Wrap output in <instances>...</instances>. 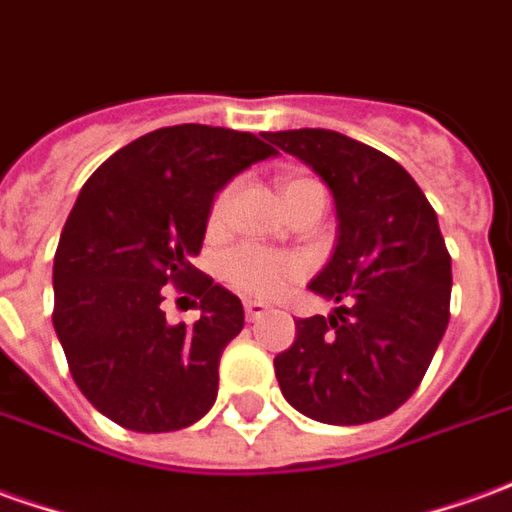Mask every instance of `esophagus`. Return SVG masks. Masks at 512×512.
<instances>
[{
  "mask_svg": "<svg viewBox=\"0 0 512 512\" xmlns=\"http://www.w3.org/2000/svg\"><path fill=\"white\" fill-rule=\"evenodd\" d=\"M244 313H246V321H260V318L268 313V307L263 305V302H246Z\"/></svg>",
  "mask_w": 512,
  "mask_h": 512,
  "instance_id": "34e87169",
  "label": "esophagus"
}]
</instances>
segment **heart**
Listing matches in <instances>:
<instances>
[{"label":"heart","instance_id":"b5f03b06","mask_svg":"<svg viewBox=\"0 0 512 512\" xmlns=\"http://www.w3.org/2000/svg\"><path fill=\"white\" fill-rule=\"evenodd\" d=\"M307 182L313 180H293V177H285L280 182L282 194H291L296 188H302ZM232 185H227L216 202L210 207V224H219L227 213V205H230ZM224 280L230 282L235 291L249 293V296H257V299H274L291 288L293 282L302 277V260L293 255H285V252H274V249H266V246L257 244H244L238 249H232L230 255L224 257Z\"/></svg>","mask_w":512,"mask_h":512}]
</instances>
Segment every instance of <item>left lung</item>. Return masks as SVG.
<instances>
[{"label":"left lung","instance_id":"left-lung-1","mask_svg":"<svg viewBox=\"0 0 512 512\" xmlns=\"http://www.w3.org/2000/svg\"><path fill=\"white\" fill-rule=\"evenodd\" d=\"M330 185L338 244L310 291L330 318L296 321L274 357L282 396L324 424H368L416 393L449 324L452 257L424 191L393 157L332 130L268 132Z\"/></svg>","mask_w":512,"mask_h":512}]
</instances>
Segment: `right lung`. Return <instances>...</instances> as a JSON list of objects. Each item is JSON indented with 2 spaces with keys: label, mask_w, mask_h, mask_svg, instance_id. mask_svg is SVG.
<instances>
[{
  "label": "right lung",
  "mask_w": 512,
  "mask_h": 512,
  "mask_svg": "<svg viewBox=\"0 0 512 512\" xmlns=\"http://www.w3.org/2000/svg\"><path fill=\"white\" fill-rule=\"evenodd\" d=\"M266 141L268 132L207 124L146 132L107 157L71 207L52 324L82 396L124 430H182L216 402L221 352L244 330V305L191 257L216 191L277 155ZM163 284L200 299L199 322L165 324Z\"/></svg>",
  "instance_id": "1"
}]
</instances>
